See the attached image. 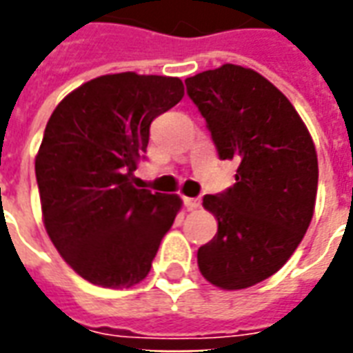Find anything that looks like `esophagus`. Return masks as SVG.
Here are the masks:
<instances>
[{"label": "esophagus", "instance_id": "1", "mask_svg": "<svg viewBox=\"0 0 353 353\" xmlns=\"http://www.w3.org/2000/svg\"><path fill=\"white\" fill-rule=\"evenodd\" d=\"M183 204L187 210H196L200 206V199H189V196H185Z\"/></svg>", "mask_w": 353, "mask_h": 353}]
</instances>
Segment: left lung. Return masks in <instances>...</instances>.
Wrapping results in <instances>:
<instances>
[{
  "instance_id": "obj_1",
  "label": "left lung",
  "mask_w": 353,
  "mask_h": 353,
  "mask_svg": "<svg viewBox=\"0 0 353 353\" xmlns=\"http://www.w3.org/2000/svg\"><path fill=\"white\" fill-rule=\"evenodd\" d=\"M221 161L236 159V183L204 196L217 234L199 268L221 289H244L278 272L314 215L318 157L291 101L253 70L225 64L185 79Z\"/></svg>"
}]
</instances>
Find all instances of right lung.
I'll list each match as a JSON object with an SVG mask.
<instances>
[{
  "mask_svg": "<svg viewBox=\"0 0 353 353\" xmlns=\"http://www.w3.org/2000/svg\"><path fill=\"white\" fill-rule=\"evenodd\" d=\"M183 98L177 77L101 75L52 111L35 159L43 219L52 244L94 285L145 278L176 219V194L134 187L151 123Z\"/></svg>",
  "mask_w": 353,
  "mask_h": 353,
  "instance_id": "obj_1",
  "label": "right lung"
}]
</instances>
